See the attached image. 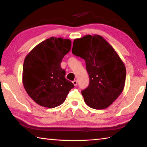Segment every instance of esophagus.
<instances>
[{"label": "esophagus", "mask_w": 147, "mask_h": 147, "mask_svg": "<svg viewBox=\"0 0 147 147\" xmlns=\"http://www.w3.org/2000/svg\"><path fill=\"white\" fill-rule=\"evenodd\" d=\"M73 84H74V86H77V80H75L73 81Z\"/></svg>", "instance_id": "1"}]
</instances>
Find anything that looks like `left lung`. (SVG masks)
<instances>
[{"instance_id": "8db88e82", "label": "left lung", "mask_w": 147, "mask_h": 147, "mask_svg": "<svg viewBox=\"0 0 147 147\" xmlns=\"http://www.w3.org/2000/svg\"><path fill=\"white\" fill-rule=\"evenodd\" d=\"M72 53L86 61L89 85L82 91L86 104L96 109L107 108L124 89L126 67L123 61L99 35L75 39Z\"/></svg>"}]
</instances>
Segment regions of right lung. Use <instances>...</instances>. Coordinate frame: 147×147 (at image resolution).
Wrapping results in <instances>:
<instances>
[{
  "label": "right lung",
  "mask_w": 147,
  "mask_h": 147,
  "mask_svg": "<svg viewBox=\"0 0 147 147\" xmlns=\"http://www.w3.org/2000/svg\"><path fill=\"white\" fill-rule=\"evenodd\" d=\"M71 47L70 39L52 37L35 47L24 59V88L39 105L49 108L61 105L74 87L60 66Z\"/></svg>",
  "instance_id": "right-lung-1"
}]
</instances>
